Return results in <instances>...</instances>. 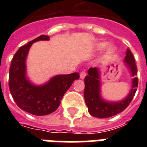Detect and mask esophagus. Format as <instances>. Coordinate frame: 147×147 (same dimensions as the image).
I'll return each instance as SVG.
<instances>
[{
	"label": "esophagus",
	"instance_id": "34e87169",
	"mask_svg": "<svg viewBox=\"0 0 147 147\" xmlns=\"http://www.w3.org/2000/svg\"><path fill=\"white\" fill-rule=\"evenodd\" d=\"M86 76V72H85V71H81V73H80V78H85V77Z\"/></svg>",
	"mask_w": 147,
	"mask_h": 147
}]
</instances>
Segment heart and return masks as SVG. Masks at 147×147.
I'll use <instances>...</instances> for the list:
<instances>
[{"label": "heart", "mask_w": 147, "mask_h": 147, "mask_svg": "<svg viewBox=\"0 0 147 147\" xmlns=\"http://www.w3.org/2000/svg\"><path fill=\"white\" fill-rule=\"evenodd\" d=\"M107 43H106V42H102V43H100V45H99V49H104V48H105V47H107ZM114 50V49L113 48H110V51L111 52H112V51Z\"/></svg>", "instance_id": "b5f03b06"}]
</instances>
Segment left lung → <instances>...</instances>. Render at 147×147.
Listing matches in <instances>:
<instances>
[{"instance_id": "obj_1", "label": "left lung", "mask_w": 147, "mask_h": 147, "mask_svg": "<svg viewBox=\"0 0 147 147\" xmlns=\"http://www.w3.org/2000/svg\"><path fill=\"white\" fill-rule=\"evenodd\" d=\"M126 64L130 69L133 78L132 89L128 96L120 102H107L103 100L100 95V77L99 71L97 68H90L88 76L85 78V103L88 108V112L92 116L97 118H107L117 115L128 107L137 92L138 86L137 67L134 55L129 49L127 50V55L124 59Z\"/></svg>"}]
</instances>
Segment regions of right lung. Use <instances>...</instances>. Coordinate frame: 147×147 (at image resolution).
I'll list each match as a JSON object with an SVG mask.
<instances>
[{
	"mask_svg": "<svg viewBox=\"0 0 147 147\" xmlns=\"http://www.w3.org/2000/svg\"><path fill=\"white\" fill-rule=\"evenodd\" d=\"M49 36L41 35L21 47L13 57L9 70V89L13 100L20 109L36 116L53 113L59 106L61 100L75 80L78 72L59 75L41 86L32 85L26 78V55L33 42L49 40Z\"/></svg>",
	"mask_w": 147,
	"mask_h": 147,
	"instance_id": "1",
	"label": "right lung"
}]
</instances>
